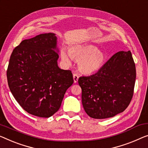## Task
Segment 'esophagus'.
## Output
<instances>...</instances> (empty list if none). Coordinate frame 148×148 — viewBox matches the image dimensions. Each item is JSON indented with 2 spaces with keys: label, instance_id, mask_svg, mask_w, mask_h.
I'll return each mask as SVG.
<instances>
[{
  "label": "esophagus",
  "instance_id": "34e87169",
  "mask_svg": "<svg viewBox=\"0 0 148 148\" xmlns=\"http://www.w3.org/2000/svg\"><path fill=\"white\" fill-rule=\"evenodd\" d=\"M73 78H74V83H76L77 82L78 80V78H79V76L77 74H73Z\"/></svg>",
  "mask_w": 148,
  "mask_h": 148
}]
</instances>
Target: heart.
Masks as SVG:
<instances>
[{
    "instance_id": "obj_1",
    "label": "heart",
    "mask_w": 148,
    "mask_h": 148,
    "mask_svg": "<svg viewBox=\"0 0 148 148\" xmlns=\"http://www.w3.org/2000/svg\"><path fill=\"white\" fill-rule=\"evenodd\" d=\"M69 54L64 50H62L60 56L62 60L69 63L70 57L79 62L80 71L85 74L94 73L102 66L105 62L104 53L98 50L92 45H76L69 48Z\"/></svg>"
}]
</instances>
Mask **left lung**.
<instances>
[{"mask_svg": "<svg viewBox=\"0 0 148 148\" xmlns=\"http://www.w3.org/2000/svg\"><path fill=\"white\" fill-rule=\"evenodd\" d=\"M136 65L130 51L114 54L96 74L81 76L82 102L95 119L112 118L124 111L134 95Z\"/></svg>", "mask_w": 148, "mask_h": 148, "instance_id": "obj_1", "label": "left lung"}]
</instances>
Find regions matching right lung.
<instances>
[{
    "label": "right lung",
    "mask_w": 148,
    "mask_h": 148,
    "mask_svg": "<svg viewBox=\"0 0 148 148\" xmlns=\"http://www.w3.org/2000/svg\"><path fill=\"white\" fill-rule=\"evenodd\" d=\"M56 49V36L46 33L24 40L11 54L8 86L19 105L32 115L52 116L74 82L72 72L58 66Z\"/></svg>",
    "instance_id": "1"
}]
</instances>
